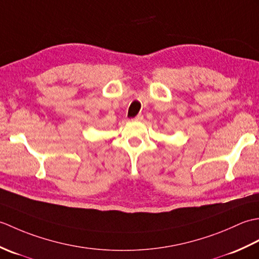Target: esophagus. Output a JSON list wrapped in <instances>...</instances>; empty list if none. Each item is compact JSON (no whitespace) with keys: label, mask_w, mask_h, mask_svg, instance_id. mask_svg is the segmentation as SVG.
<instances>
[{"label":"esophagus","mask_w":259,"mask_h":259,"mask_svg":"<svg viewBox=\"0 0 259 259\" xmlns=\"http://www.w3.org/2000/svg\"><path fill=\"white\" fill-rule=\"evenodd\" d=\"M142 119H144V115H142V114H138V115H137V117H135V118L133 119V121H142Z\"/></svg>","instance_id":"1"}]
</instances>
